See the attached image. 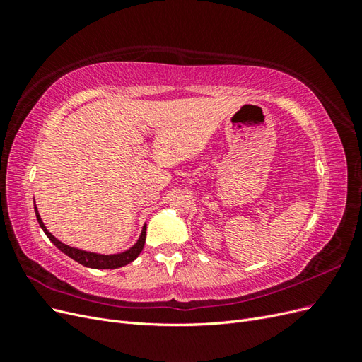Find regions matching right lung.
Listing matches in <instances>:
<instances>
[{
    "label": "right lung",
    "mask_w": 362,
    "mask_h": 362,
    "mask_svg": "<svg viewBox=\"0 0 362 362\" xmlns=\"http://www.w3.org/2000/svg\"><path fill=\"white\" fill-rule=\"evenodd\" d=\"M35 213L37 217V222L40 225V228L43 229V233L47 234V237L51 240V242L56 245L57 249H60L63 254H66L69 258L75 259L76 262H80L84 267H90V269H119L124 267L127 264H129L131 261H134L139 255L141 249L145 246V240H146V223L141 228V233L137 242L131 246L129 249L119 252V254H96V252H89V250H83L78 247H74L69 245H64L63 242H60L59 238L54 237L43 223V221L40 218V214L37 211V206L35 204Z\"/></svg>",
    "instance_id": "obj_1"
}]
</instances>
